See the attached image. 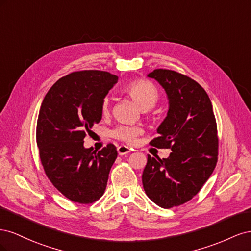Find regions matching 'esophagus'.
Instances as JSON below:
<instances>
[{"mask_svg":"<svg viewBox=\"0 0 251 251\" xmlns=\"http://www.w3.org/2000/svg\"><path fill=\"white\" fill-rule=\"evenodd\" d=\"M117 151H118V154L120 156H123V155H126V154L130 153L131 149L128 148V147H126V146H119L117 148Z\"/></svg>","mask_w":251,"mask_h":251,"instance_id":"34e87169","label":"esophagus"}]
</instances>
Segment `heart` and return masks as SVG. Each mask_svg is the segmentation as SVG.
<instances>
[{
	"instance_id": "obj_1",
	"label": "heart",
	"mask_w": 251,
	"mask_h": 251,
	"mask_svg": "<svg viewBox=\"0 0 251 251\" xmlns=\"http://www.w3.org/2000/svg\"><path fill=\"white\" fill-rule=\"evenodd\" d=\"M125 92L130 95L132 100L139 105L143 111L151 109L159 100L158 90L154 85L147 80H134L125 87ZM110 112L109 98H104L101 103V113L108 115ZM140 133V128L137 126L120 125L112 131L111 135L114 138L126 143H134Z\"/></svg>"
}]
</instances>
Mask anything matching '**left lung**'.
<instances>
[{"label":"left lung","mask_w":251,"mask_h":251,"mask_svg":"<svg viewBox=\"0 0 251 251\" xmlns=\"http://www.w3.org/2000/svg\"><path fill=\"white\" fill-rule=\"evenodd\" d=\"M148 77L160 83L169 100L168 115L150 144L172 153L163 159L148 155L142 184L158 206L171 208L193 199L214 172L217 123L207 93L194 79L166 69H156Z\"/></svg>","instance_id":"1"}]
</instances>
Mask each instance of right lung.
<instances>
[{
    "mask_svg": "<svg viewBox=\"0 0 251 251\" xmlns=\"http://www.w3.org/2000/svg\"><path fill=\"white\" fill-rule=\"evenodd\" d=\"M105 71H77L59 78L42 102L36 143L45 173L66 198L93 203L103 195L117 158L109 143L100 151L83 147V138L101 120V103L117 82Z\"/></svg>",
    "mask_w": 251,
    "mask_h": 251,
    "instance_id": "right-lung-1",
    "label": "right lung"
}]
</instances>
